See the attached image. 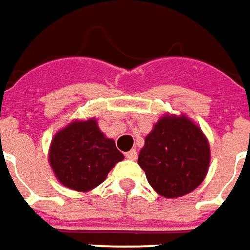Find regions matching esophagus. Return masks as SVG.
<instances>
[{
  "mask_svg": "<svg viewBox=\"0 0 250 250\" xmlns=\"http://www.w3.org/2000/svg\"><path fill=\"white\" fill-rule=\"evenodd\" d=\"M125 157H127V159H130V160H135V159L138 157V152H137V149H131L130 152H127V153H125Z\"/></svg>",
  "mask_w": 250,
  "mask_h": 250,
  "instance_id": "34e87169",
  "label": "esophagus"
}]
</instances>
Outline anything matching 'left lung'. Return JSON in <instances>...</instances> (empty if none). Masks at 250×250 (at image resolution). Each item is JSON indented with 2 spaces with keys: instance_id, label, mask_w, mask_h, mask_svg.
<instances>
[{
  "instance_id": "obj_1",
  "label": "left lung",
  "mask_w": 250,
  "mask_h": 250,
  "mask_svg": "<svg viewBox=\"0 0 250 250\" xmlns=\"http://www.w3.org/2000/svg\"><path fill=\"white\" fill-rule=\"evenodd\" d=\"M209 160L208 139L183 115L163 116L146 135L138 156L149 185L166 198L182 197L198 188Z\"/></svg>"
}]
</instances>
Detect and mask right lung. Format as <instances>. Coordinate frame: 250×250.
<instances>
[{"mask_svg":"<svg viewBox=\"0 0 250 250\" xmlns=\"http://www.w3.org/2000/svg\"><path fill=\"white\" fill-rule=\"evenodd\" d=\"M125 159L98 128L96 119L74 120L52 139L49 163L61 185L89 191L103 183L115 164Z\"/></svg>","mask_w":250,"mask_h":250,"instance_id":"obj_1","label":"right lung"}]
</instances>
